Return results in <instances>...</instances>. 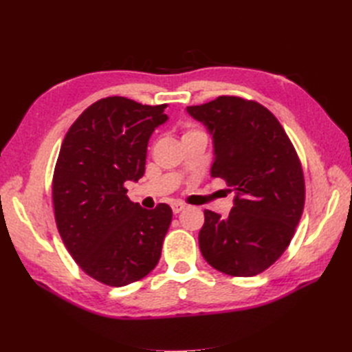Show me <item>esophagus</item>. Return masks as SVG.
<instances>
[{
    "label": "esophagus",
    "mask_w": 352,
    "mask_h": 352,
    "mask_svg": "<svg viewBox=\"0 0 352 352\" xmlns=\"http://www.w3.org/2000/svg\"><path fill=\"white\" fill-rule=\"evenodd\" d=\"M184 207L186 206L183 203H174V204H172V212L177 214V213H180L182 210H184Z\"/></svg>",
    "instance_id": "esophagus-1"
}]
</instances>
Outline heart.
<instances>
[{
    "instance_id": "heart-1",
    "label": "heart",
    "mask_w": 352,
    "mask_h": 352,
    "mask_svg": "<svg viewBox=\"0 0 352 352\" xmlns=\"http://www.w3.org/2000/svg\"><path fill=\"white\" fill-rule=\"evenodd\" d=\"M197 131H199V130H193V129H189V130H186V131H184L183 136H186V134H190V133H197Z\"/></svg>"
}]
</instances>
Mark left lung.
I'll return each mask as SVG.
<instances>
[{"label":"left lung","mask_w":352,"mask_h":352,"mask_svg":"<svg viewBox=\"0 0 352 352\" xmlns=\"http://www.w3.org/2000/svg\"><path fill=\"white\" fill-rule=\"evenodd\" d=\"M213 138L212 177L233 188L228 218L204 210L199 250L206 261L233 276L263 272L286 251L301 219L305 184L301 162L265 106L241 96L188 107Z\"/></svg>","instance_id":"8db88e82"}]
</instances>
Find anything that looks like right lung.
<instances>
[{"mask_svg":"<svg viewBox=\"0 0 352 352\" xmlns=\"http://www.w3.org/2000/svg\"><path fill=\"white\" fill-rule=\"evenodd\" d=\"M166 107L102 98L71 125L58 153L52 177L57 230L77 265L107 286L138 281L159 263L170 207L142 208L124 184L144 175L148 140L168 121Z\"/></svg>","mask_w":352,"mask_h":352,"instance_id":"obj_1","label":"right lung"}]
</instances>
